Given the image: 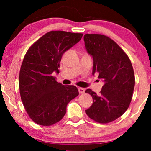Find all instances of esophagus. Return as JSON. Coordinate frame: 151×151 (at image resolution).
Returning <instances> with one entry per match:
<instances>
[{
	"instance_id": "obj_1",
	"label": "esophagus",
	"mask_w": 151,
	"mask_h": 151,
	"mask_svg": "<svg viewBox=\"0 0 151 151\" xmlns=\"http://www.w3.org/2000/svg\"><path fill=\"white\" fill-rule=\"evenodd\" d=\"M78 91H79V93H84V91H85V89H84V88L79 87V88H78Z\"/></svg>"
}]
</instances>
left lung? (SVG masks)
Returning a JSON list of instances; mask_svg holds the SVG:
<instances>
[{
	"label": "left lung",
	"instance_id": "obj_1",
	"mask_svg": "<svg viewBox=\"0 0 151 151\" xmlns=\"http://www.w3.org/2000/svg\"><path fill=\"white\" fill-rule=\"evenodd\" d=\"M85 48L93 60L92 74L104 82L100 95L88 89L93 104L85 111L90 119L108 124L123 115L132 99L135 75L131 60L116 42L101 34H85Z\"/></svg>",
	"mask_w": 151,
	"mask_h": 151
}]
</instances>
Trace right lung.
I'll list each match as a JSON object with an SVG mask.
<instances>
[{
	"instance_id": "obj_1",
	"label": "right lung",
	"mask_w": 151,
	"mask_h": 151,
	"mask_svg": "<svg viewBox=\"0 0 151 151\" xmlns=\"http://www.w3.org/2000/svg\"><path fill=\"white\" fill-rule=\"evenodd\" d=\"M82 33L50 31L34 42L26 52L19 74V89L26 112L39 125L51 126L62 120L67 105L79 95L74 85L55 80L62 55L77 44Z\"/></svg>"
}]
</instances>
